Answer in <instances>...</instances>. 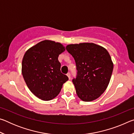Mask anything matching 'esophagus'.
<instances>
[{
	"label": "esophagus",
	"mask_w": 134,
	"mask_h": 134,
	"mask_svg": "<svg viewBox=\"0 0 134 134\" xmlns=\"http://www.w3.org/2000/svg\"><path fill=\"white\" fill-rule=\"evenodd\" d=\"M67 76H68V77H69V79H70V78H71V74H70V72H68V73L67 74Z\"/></svg>",
	"instance_id": "obj_1"
}]
</instances>
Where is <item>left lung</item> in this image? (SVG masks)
<instances>
[{"label": "left lung", "instance_id": "8db88e82", "mask_svg": "<svg viewBox=\"0 0 134 134\" xmlns=\"http://www.w3.org/2000/svg\"><path fill=\"white\" fill-rule=\"evenodd\" d=\"M66 49L76 64L77 76L72 81L78 97L85 102L97 99L105 91L112 76L113 64L109 54L94 43L69 44Z\"/></svg>", "mask_w": 134, "mask_h": 134}]
</instances>
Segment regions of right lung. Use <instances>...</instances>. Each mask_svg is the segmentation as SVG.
<instances>
[{"label": "right lung", "mask_w": 134, "mask_h": 134, "mask_svg": "<svg viewBox=\"0 0 134 134\" xmlns=\"http://www.w3.org/2000/svg\"><path fill=\"white\" fill-rule=\"evenodd\" d=\"M64 51L61 43L44 40L31 47L24 54L22 62L24 80L30 91L42 100L55 98L63 84L69 80L61 72L58 60Z\"/></svg>", "instance_id": "add662e5"}]
</instances>
